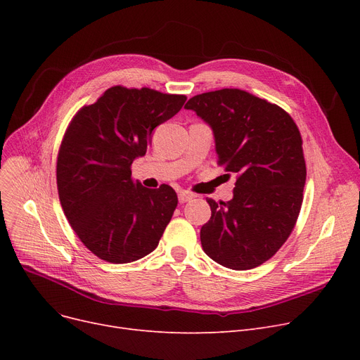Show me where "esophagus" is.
<instances>
[{
  "instance_id": "34e87169",
  "label": "esophagus",
  "mask_w": 360,
  "mask_h": 360,
  "mask_svg": "<svg viewBox=\"0 0 360 360\" xmlns=\"http://www.w3.org/2000/svg\"><path fill=\"white\" fill-rule=\"evenodd\" d=\"M193 198H194V195H193L191 193H188V191H181V193L178 194V200H179L181 204H184V202H186V201H191Z\"/></svg>"
}]
</instances>
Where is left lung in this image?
<instances>
[{
    "label": "left lung",
    "instance_id": "obj_1",
    "mask_svg": "<svg viewBox=\"0 0 360 360\" xmlns=\"http://www.w3.org/2000/svg\"><path fill=\"white\" fill-rule=\"evenodd\" d=\"M185 109L212 128L219 165L238 176L232 200L207 198L212 217L201 228V247L223 267L255 269L281 248L300 212V132L288 112L239 89L197 94Z\"/></svg>",
    "mask_w": 360,
    "mask_h": 360
}]
</instances>
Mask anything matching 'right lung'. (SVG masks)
Listing matches in <instances>:
<instances>
[{
	"label": "right lung",
	"mask_w": 360,
	"mask_h": 360,
	"mask_svg": "<svg viewBox=\"0 0 360 360\" xmlns=\"http://www.w3.org/2000/svg\"><path fill=\"white\" fill-rule=\"evenodd\" d=\"M185 101L115 86L82 108L67 128L56 162L60 201L74 232L101 259L127 264L158 247L178 197L166 184L151 190L132 181L131 165Z\"/></svg>",
	"instance_id": "obj_1"
}]
</instances>
